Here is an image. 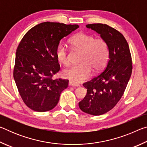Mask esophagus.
<instances>
[{"label":"esophagus","instance_id":"1","mask_svg":"<svg viewBox=\"0 0 147 147\" xmlns=\"http://www.w3.org/2000/svg\"><path fill=\"white\" fill-rule=\"evenodd\" d=\"M69 86H72V87H78V86H79L78 84H74V82H71V81H69Z\"/></svg>","mask_w":147,"mask_h":147}]
</instances>
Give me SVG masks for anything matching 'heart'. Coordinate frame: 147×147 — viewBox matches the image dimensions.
Returning a JSON list of instances; mask_svg holds the SVG:
<instances>
[{
	"mask_svg": "<svg viewBox=\"0 0 147 147\" xmlns=\"http://www.w3.org/2000/svg\"><path fill=\"white\" fill-rule=\"evenodd\" d=\"M70 44L74 48L82 51L80 63L62 72V75L74 84L81 83L91 75L92 69L98 71L105 65L109 57V46L103 39L93 35L80 32L70 39ZM57 60L65 66L69 64L67 51L63 44L59 43L55 50Z\"/></svg>",
	"mask_w": 147,
	"mask_h": 147,
	"instance_id": "heart-1",
	"label": "heart"
}]
</instances>
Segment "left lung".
<instances>
[{
  "label": "left lung",
  "instance_id": "left-lung-1",
  "mask_svg": "<svg viewBox=\"0 0 147 147\" xmlns=\"http://www.w3.org/2000/svg\"><path fill=\"white\" fill-rule=\"evenodd\" d=\"M100 35L109 46V59L103 72L83 86L87 94L80 102V108L93 115L111 110L123 95L131 76L132 62L128 44L123 35L105 24H87Z\"/></svg>",
  "mask_w": 147,
  "mask_h": 147
}]
</instances>
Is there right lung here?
Returning <instances> with one entry per match:
<instances>
[{"instance_id": "1", "label": "right lung", "mask_w": 147, "mask_h": 147, "mask_svg": "<svg viewBox=\"0 0 147 147\" xmlns=\"http://www.w3.org/2000/svg\"><path fill=\"white\" fill-rule=\"evenodd\" d=\"M78 28V24L45 22L29 30L20 42L13 78L24 104L32 110H51L67 88V80L52 78L60 69L55 50L62 38Z\"/></svg>"}]
</instances>
